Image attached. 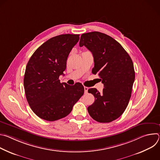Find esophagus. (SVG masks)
<instances>
[{
    "label": "esophagus",
    "mask_w": 160,
    "mask_h": 160,
    "mask_svg": "<svg viewBox=\"0 0 160 160\" xmlns=\"http://www.w3.org/2000/svg\"><path fill=\"white\" fill-rule=\"evenodd\" d=\"M88 88L87 87H84V92H85V93L86 94V93H87V92H88Z\"/></svg>",
    "instance_id": "esophagus-1"
}]
</instances>
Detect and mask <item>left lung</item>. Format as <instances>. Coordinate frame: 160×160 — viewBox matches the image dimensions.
<instances>
[{"instance_id":"8db88e82","label":"left lung","mask_w":160,"mask_h":160,"mask_svg":"<svg viewBox=\"0 0 160 160\" xmlns=\"http://www.w3.org/2000/svg\"><path fill=\"white\" fill-rule=\"evenodd\" d=\"M79 45L92 52L94 59L92 73L99 75L104 87L102 94L95 88L88 90L96 99L88 107V112L98 122H112L123 113L130 99L135 80L133 62L122 45L105 33H83Z\"/></svg>"}]
</instances>
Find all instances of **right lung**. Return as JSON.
Wrapping results in <instances>:
<instances>
[{"mask_svg":"<svg viewBox=\"0 0 160 160\" xmlns=\"http://www.w3.org/2000/svg\"><path fill=\"white\" fill-rule=\"evenodd\" d=\"M79 35L63 34L49 39L27 63L24 76L26 98L34 113L43 120L53 122L66 117L84 93L81 83L70 86L59 80Z\"/></svg>","mask_w":160,"mask_h":160,"instance_id":"add662e5","label":"right lung"}]
</instances>
